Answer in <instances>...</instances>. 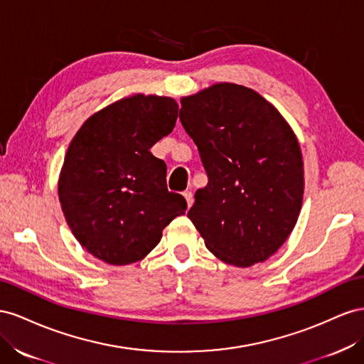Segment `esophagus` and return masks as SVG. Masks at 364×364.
<instances>
[{
    "mask_svg": "<svg viewBox=\"0 0 364 364\" xmlns=\"http://www.w3.org/2000/svg\"><path fill=\"white\" fill-rule=\"evenodd\" d=\"M183 195H184L186 201H188V205L191 207L193 204V193H192V191H186Z\"/></svg>",
    "mask_w": 364,
    "mask_h": 364,
    "instance_id": "34e87169",
    "label": "esophagus"
}]
</instances>
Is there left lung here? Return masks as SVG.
<instances>
[{"label": "left lung", "mask_w": 364, "mask_h": 364, "mask_svg": "<svg viewBox=\"0 0 364 364\" xmlns=\"http://www.w3.org/2000/svg\"><path fill=\"white\" fill-rule=\"evenodd\" d=\"M180 120L209 176L188 212L205 247L237 267L267 261L302 207L304 161L293 129L261 95L227 82L183 97Z\"/></svg>", "instance_id": "left-lung-1"}]
</instances>
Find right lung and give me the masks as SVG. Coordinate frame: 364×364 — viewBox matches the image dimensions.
<instances>
[{
    "mask_svg": "<svg viewBox=\"0 0 364 364\" xmlns=\"http://www.w3.org/2000/svg\"><path fill=\"white\" fill-rule=\"evenodd\" d=\"M176 117L173 99L134 95L92 114L71 140L59 201L73 235L100 261H140L188 209L183 195L168 191L166 163L149 151Z\"/></svg>",
    "mask_w": 364,
    "mask_h": 364,
    "instance_id": "add662e5",
    "label": "right lung"
}]
</instances>
